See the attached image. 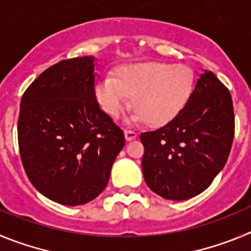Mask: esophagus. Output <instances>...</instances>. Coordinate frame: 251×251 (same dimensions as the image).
I'll return each instance as SVG.
<instances>
[{
	"mask_svg": "<svg viewBox=\"0 0 251 251\" xmlns=\"http://www.w3.org/2000/svg\"><path fill=\"white\" fill-rule=\"evenodd\" d=\"M125 137H126V140H127V141L135 140L137 137V132H136V131H134V130H127V128H126V130H125Z\"/></svg>",
	"mask_w": 251,
	"mask_h": 251,
	"instance_id": "esophagus-1",
	"label": "esophagus"
}]
</instances>
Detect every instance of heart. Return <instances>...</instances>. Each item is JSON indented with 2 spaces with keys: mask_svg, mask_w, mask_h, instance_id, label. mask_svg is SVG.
Here are the masks:
<instances>
[{
  "mask_svg": "<svg viewBox=\"0 0 251 251\" xmlns=\"http://www.w3.org/2000/svg\"><path fill=\"white\" fill-rule=\"evenodd\" d=\"M195 90V74L185 65L141 62L120 67L115 77L106 76L95 94L101 109L117 119L130 105L135 117L151 126L173 121L187 105Z\"/></svg>",
  "mask_w": 251,
  "mask_h": 251,
  "instance_id": "heart-1",
  "label": "heart"
}]
</instances>
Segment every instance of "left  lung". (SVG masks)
I'll use <instances>...</instances> for the list:
<instances>
[{"instance_id":"1","label":"left lung","mask_w":251,"mask_h":251,"mask_svg":"<svg viewBox=\"0 0 251 251\" xmlns=\"http://www.w3.org/2000/svg\"><path fill=\"white\" fill-rule=\"evenodd\" d=\"M234 134L231 95L213 72L205 71L173 121L140 135L146 185L169 200L199 195L226 164Z\"/></svg>"}]
</instances>
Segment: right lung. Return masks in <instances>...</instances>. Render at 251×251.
<instances>
[{
    "label": "right lung",
    "instance_id": "right-lung-1",
    "mask_svg": "<svg viewBox=\"0 0 251 251\" xmlns=\"http://www.w3.org/2000/svg\"><path fill=\"white\" fill-rule=\"evenodd\" d=\"M94 57L62 60L24 92L17 136L22 165L42 195L62 205L94 200L109 182L124 132L100 109Z\"/></svg>",
    "mask_w": 251,
    "mask_h": 251
}]
</instances>
